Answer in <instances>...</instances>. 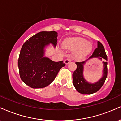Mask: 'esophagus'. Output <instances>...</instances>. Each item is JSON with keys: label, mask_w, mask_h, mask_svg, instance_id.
Instances as JSON below:
<instances>
[{"label": "esophagus", "mask_w": 121, "mask_h": 121, "mask_svg": "<svg viewBox=\"0 0 121 121\" xmlns=\"http://www.w3.org/2000/svg\"><path fill=\"white\" fill-rule=\"evenodd\" d=\"M72 61V59H66L65 60H64V63L65 64H68L69 63V62H70V61Z\"/></svg>", "instance_id": "34e87169"}]
</instances>
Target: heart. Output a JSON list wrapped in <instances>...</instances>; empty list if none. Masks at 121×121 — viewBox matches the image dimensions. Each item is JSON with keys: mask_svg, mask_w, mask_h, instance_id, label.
<instances>
[{"mask_svg": "<svg viewBox=\"0 0 121 121\" xmlns=\"http://www.w3.org/2000/svg\"><path fill=\"white\" fill-rule=\"evenodd\" d=\"M65 49L76 50V56L78 59H83L87 56L91 51V45L86 43V40L81 37H70L65 39L62 43Z\"/></svg>", "mask_w": 121, "mask_h": 121, "instance_id": "heart-1", "label": "heart"}]
</instances>
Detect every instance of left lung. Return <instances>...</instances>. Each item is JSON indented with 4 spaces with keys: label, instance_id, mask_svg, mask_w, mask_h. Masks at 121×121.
<instances>
[{
    "label": "left lung",
    "instance_id": "obj_1",
    "mask_svg": "<svg viewBox=\"0 0 121 121\" xmlns=\"http://www.w3.org/2000/svg\"><path fill=\"white\" fill-rule=\"evenodd\" d=\"M91 58H97L99 60L102 59L108 61L106 52L104 47L99 41L97 42V47L94 51L93 55L89 58L88 60ZM87 60L83 62H76L77 65V69L73 73V84L76 88V91L80 93L84 94H91L94 93L99 91L102 86L108 75V62L103 61V75L102 77L96 82L90 83L85 80L83 75L84 72V64Z\"/></svg>",
    "mask_w": 121,
    "mask_h": 121
}]
</instances>
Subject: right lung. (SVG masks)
Returning <instances> with one entry per match:
<instances>
[{
	"label": "right lung",
	"instance_id": "add662e5",
	"mask_svg": "<svg viewBox=\"0 0 121 121\" xmlns=\"http://www.w3.org/2000/svg\"><path fill=\"white\" fill-rule=\"evenodd\" d=\"M57 33L42 31L30 37L21 49L18 67L22 80L34 89L43 88L53 81L59 70L65 64L63 61H53L44 57L45 47L49 44L56 47Z\"/></svg>",
	"mask_w": 121,
	"mask_h": 121
}]
</instances>
